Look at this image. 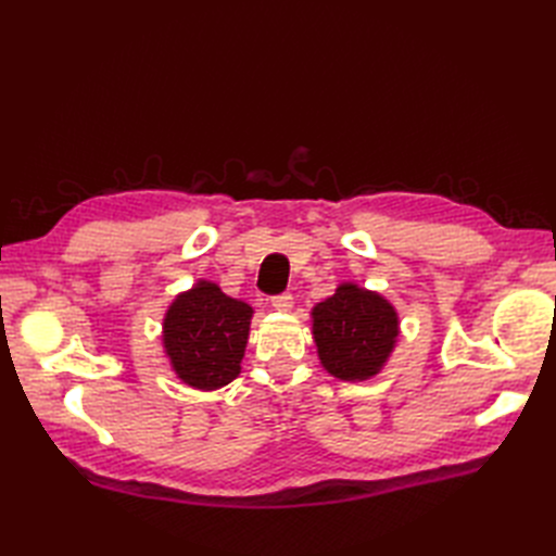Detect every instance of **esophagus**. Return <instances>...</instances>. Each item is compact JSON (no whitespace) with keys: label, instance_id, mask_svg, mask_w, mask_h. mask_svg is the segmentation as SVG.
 I'll use <instances>...</instances> for the list:
<instances>
[{"label":"esophagus","instance_id":"esophagus-1","mask_svg":"<svg viewBox=\"0 0 556 556\" xmlns=\"http://www.w3.org/2000/svg\"><path fill=\"white\" fill-rule=\"evenodd\" d=\"M271 306L280 313H290L292 306H294V299L290 294H278V296L271 299Z\"/></svg>","mask_w":556,"mask_h":556}]
</instances>
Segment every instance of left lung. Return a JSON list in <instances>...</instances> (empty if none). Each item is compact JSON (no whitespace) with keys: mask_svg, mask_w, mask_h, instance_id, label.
Instances as JSON below:
<instances>
[{"mask_svg":"<svg viewBox=\"0 0 556 556\" xmlns=\"http://www.w3.org/2000/svg\"><path fill=\"white\" fill-rule=\"evenodd\" d=\"M319 364L333 378L362 382L382 371L399 339V313L382 294L341 282L311 311Z\"/></svg>","mask_w":556,"mask_h":556,"instance_id":"8db88e82","label":"left lung"}]
</instances>
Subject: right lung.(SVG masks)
Instances as JSON below:
<instances>
[{"label":"right lung","mask_w":556,"mask_h":556,"mask_svg":"<svg viewBox=\"0 0 556 556\" xmlns=\"http://www.w3.org/2000/svg\"><path fill=\"white\" fill-rule=\"evenodd\" d=\"M252 313L211 280L180 292L162 319V348L176 378L201 392L229 384L241 374Z\"/></svg>","instance_id":"obj_1"}]
</instances>
